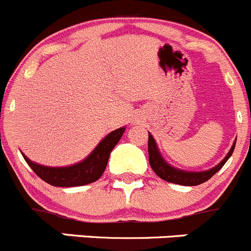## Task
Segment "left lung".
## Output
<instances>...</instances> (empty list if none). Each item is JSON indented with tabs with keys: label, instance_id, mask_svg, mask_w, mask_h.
<instances>
[{
	"label": "left lung",
	"instance_id": "left-lung-1",
	"mask_svg": "<svg viewBox=\"0 0 251 251\" xmlns=\"http://www.w3.org/2000/svg\"><path fill=\"white\" fill-rule=\"evenodd\" d=\"M235 148V141L233 143V146L230 148L229 152L227 153L225 158L218 163L216 167L211 168L209 171H204V172H185V171L177 170L173 168L172 166L168 165L162 156L158 152V149L156 146L155 140H153L152 135L149 134V141H148V150H149V162H150L151 168L153 172L161 178V179L166 180V182L175 183V184L180 185H199L201 183L209 180L215 173H217L221 168L223 167L228 158L232 156L233 151Z\"/></svg>",
	"mask_w": 251,
	"mask_h": 251
}]
</instances>
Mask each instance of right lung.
I'll return each instance as SVG.
<instances>
[{
  "instance_id": "add662e5",
  "label": "right lung",
  "mask_w": 251,
  "mask_h": 251,
  "mask_svg": "<svg viewBox=\"0 0 251 251\" xmlns=\"http://www.w3.org/2000/svg\"><path fill=\"white\" fill-rule=\"evenodd\" d=\"M126 128H120L108 134L88 157L80 163L71 167H46L34 163L22 153L31 170L49 184L53 187H79L98 180L105 172L108 157L120 139L122 138Z\"/></svg>"
}]
</instances>
